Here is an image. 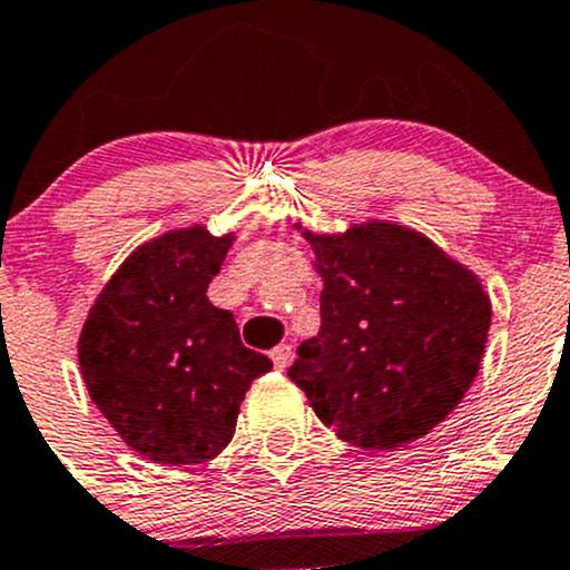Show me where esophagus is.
I'll use <instances>...</instances> for the list:
<instances>
[{"label": "esophagus", "mask_w": 570, "mask_h": 570, "mask_svg": "<svg viewBox=\"0 0 570 570\" xmlns=\"http://www.w3.org/2000/svg\"><path fill=\"white\" fill-rule=\"evenodd\" d=\"M291 360H293L291 345H277V348H272V362L277 371H285V367L291 365Z\"/></svg>", "instance_id": "1"}]
</instances>
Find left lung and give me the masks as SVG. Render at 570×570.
I'll list each match as a JSON object with an SVG mask.
<instances>
[{
    "label": "left lung",
    "instance_id": "left-lung-1",
    "mask_svg": "<svg viewBox=\"0 0 570 570\" xmlns=\"http://www.w3.org/2000/svg\"><path fill=\"white\" fill-rule=\"evenodd\" d=\"M304 238L324 279L321 332L298 345L287 379L354 448L422 439L463 401L483 362L491 298L478 274L395 222Z\"/></svg>",
    "mask_w": 570,
    "mask_h": 570
}]
</instances>
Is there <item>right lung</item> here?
Masks as SVG:
<instances>
[{
    "mask_svg": "<svg viewBox=\"0 0 570 570\" xmlns=\"http://www.w3.org/2000/svg\"><path fill=\"white\" fill-rule=\"evenodd\" d=\"M236 236L191 225L120 263L79 334V371L117 436L167 466L216 459L252 381L272 360L246 348L230 309L208 302Z\"/></svg>",
    "mask_w": 570,
    "mask_h": 570,
    "instance_id": "obj_1",
    "label": "right lung"
}]
</instances>
